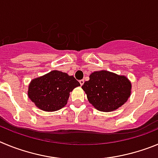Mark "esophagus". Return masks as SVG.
Masks as SVG:
<instances>
[{
    "instance_id": "1",
    "label": "esophagus",
    "mask_w": 158,
    "mask_h": 158,
    "mask_svg": "<svg viewBox=\"0 0 158 158\" xmlns=\"http://www.w3.org/2000/svg\"><path fill=\"white\" fill-rule=\"evenodd\" d=\"M79 83H80V85L82 86V85L84 83V80H83V79H81V80H79Z\"/></svg>"
}]
</instances>
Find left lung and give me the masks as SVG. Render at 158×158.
Returning a JSON list of instances; mask_svg holds the SVG:
<instances>
[{
  "label": "left lung",
  "instance_id": "1",
  "mask_svg": "<svg viewBox=\"0 0 158 158\" xmlns=\"http://www.w3.org/2000/svg\"><path fill=\"white\" fill-rule=\"evenodd\" d=\"M92 106L102 112H112L122 106L131 96V83L124 76L102 70L89 75L82 86Z\"/></svg>",
  "mask_w": 158,
  "mask_h": 158
}]
</instances>
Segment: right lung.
<instances>
[{
    "mask_svg": "<svg viewBox=\"0 0 158 158\" xmlns=\"http://www.w3.org/2000/svg\"><path fill=\"white\" fill-rule=\"evenodd\" d=\"M79 86L74 76L54 70L31 81L28 97L42 110L53 112L66 105L70 92Z\"/></svg>",
    "mask_w": 158,
    "mask_h": 158,
    "instance_id": "1",
    "label": "right lung"
}]
</instances>
